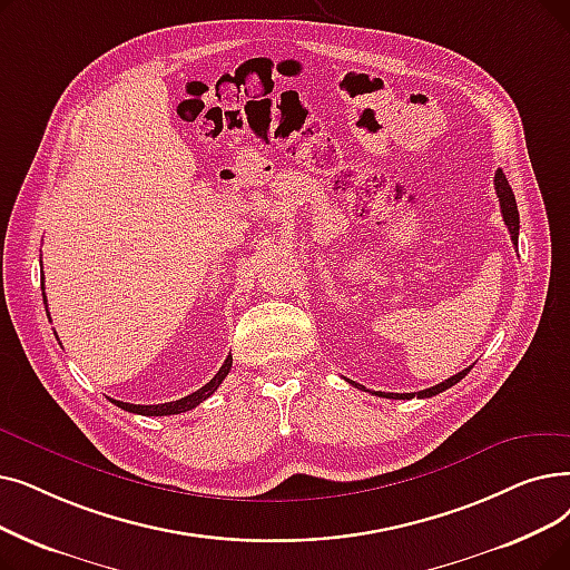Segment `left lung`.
<instances>
[{"label":"left lung","instance_id":"left-lung-1","mask_svg":"<svg viewBox=\"0 0 570 570\" xmlns=\"http://www.w3.org/2000/svg\"><path fill=\"white\" fill-rule=\"evenodd\" d=\"M493 188H497L499 203H501V214H503V220H505V226H508V230H510L512 244L517 246V237H519V212H517V203H514V193H512V188H510V184H508V179H505V175H503V169H499L497 177H493ZM468 373H470V367L461 370L459 375H454V377H450V380H444V382H440V384H435V386H431V389L416 391V399H431V395H438V393H442L444 389H450V386H454L456 382H461ZM352 384H354V382H352ZM354 386H361V384H354ZM361 389H365V386H361ZM375 395H382V399L407 401V399H412L414 393H382V391H377Z\"/></svg>","mask_w":570,"mask_h":570}]
</instances>
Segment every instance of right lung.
<instances>
[{
  "label": "right lung",
  "instance_id": "right-lung-1",
  "mask_svg": "<svg viewBox=\"0 0 570 570\" xmlns=\"http://www.w3.org/2000/svg\"><path fill=\"white\" fill-rule=\"evenodd\" d=\"M41 288H43V284H41ZM43 303H46V295H43ZM48 318H51V314H48ZM230 367H233V356H228L226 361H224V365L218 367V373L203 386V389H197V391H193L190 395H186V399H179V401H171V403H160V405H132V403H122V401H114L111 399V403L114 405H118L120 410H126V412H132V414H144V416H167V414H181V412H188V410H193V407H197L200 405L203 401H207L209 395L218 389V384L224 382L226 377H228V373H230Z\"/></svg>",
  "mask_w": 570,
  "mask_h": 570
}]
</instances>
